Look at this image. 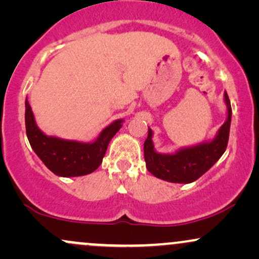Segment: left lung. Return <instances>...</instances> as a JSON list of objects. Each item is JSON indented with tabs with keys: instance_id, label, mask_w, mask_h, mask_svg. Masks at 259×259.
<instances>
[{
	"instance_id": "obj_1",
	"label": "left lung",
	"mask_w": 259,
	"mask_h": 259,
	"mask_svg": "<svg viewBox=\"0 0 259 259\" xmlns=\"http://www.w3.org/2000/svg\"><path fill=\"white\" fill-rule=\"evenodd\" d=\"M224 102L227 105V119L214 138L194 146L179 148L173 153L157 152L152 140L153 132L148 127V135L144 144L148 171L169 183L190 184L209 170L227 150L231 121V106L227 91L224 92Z\"/></svg>"
}]
</instances>
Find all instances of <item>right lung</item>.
<instances>
[{"label":"right lung","instance_id":"obj_1","mask_svg":"<svg viewBox=\"0 0 259 259\" xmlns=\"http://www.w3.org/2000/svg\"><path fill=\"white\" fill-rule=\"evenodd\" d=\"M123 123V119L112 121L91 142L50 136L37 126L29 101L25 100V127L30 146L44 164L58 177H81L96 170Z\"/></svg>","mask_w":259,"mask_h":259}]
</instances>
